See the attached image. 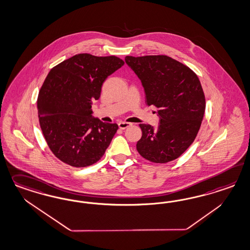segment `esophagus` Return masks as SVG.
<instances>
[{"label":"esophagus","mask_w":250,"mask_h":250,"mask_svg":"<svg viewBox=\"0 0 250 250\" xmlns=\"http://www.w3.org/2000/svg\"><path fill=\"white\" fill-rule=\"evenodd\" d=\"M131 125V123L129 122H125V121H121L119 122V128L121 129H125Z\"/></svg>","instance_id":"esophagus-1"}]
</instances>
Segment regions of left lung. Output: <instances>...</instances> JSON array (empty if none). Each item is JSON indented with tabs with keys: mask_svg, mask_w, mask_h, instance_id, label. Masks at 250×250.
Wrapping results in <instances>:
<instances>
[{
	"mask_svg": "<svg viewBox=\"0 0 250 250\" xmlns=\"http://www.w3.org/2000/svg\"><path fill=\"white\" fill-rule=\"evenodd\" d=\"M145 88V103L158 108L159 126L140 124L136 148L146 160L165 164L179 157L198 134L205 97L197 74L166 55L125 57Z\"/></svg>",
	"mask_w": 250,
	"mask_h": 250,
	"instance_id": "1",
	"label": "left lung"
}]
</instances>
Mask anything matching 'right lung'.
<instances>
[{
  "mask_svg": "<svg viewBox=\"0 0 250 250\" xmlns=\"http://www.w3.org/2000/svg\"><path fill=\"white\" fill-rule=\"evenodd\" d=\"M124 62L116 56L81 53L53 67L41 86L38 113L41 130L58 159L74 167H88L104 155L119 129L92 116L107 76Z\"/></svg>",
  "mask_w": 250,
  "mask_h": 250,
  "instance_id": "add662e5",
  "label": "right lung"
}]
</instances>
